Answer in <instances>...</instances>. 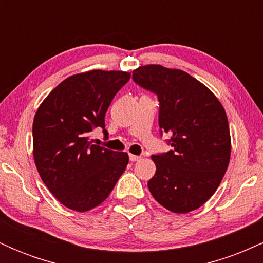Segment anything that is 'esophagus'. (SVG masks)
<instances>
[{"instance_id":"esophagus-1","label":"esophagus","mask_w":263,"mask_h":263,"mask_svg":"<svg viewBox=\"0 0 263 263\" xmlns=\"http://www.w3.org/2000/svg\"><path fill=\"white\" fill-rule=\"evenodd\" d=\"M141 156H136V155H129V161L131 162H136V161H140Z\"/></svg>"}]
</instances>
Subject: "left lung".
I'll list each match as a JSON object with an SVG mask.
<instances>
[{
  "label": "left lung",
  "instance_id": "8db88e82",
  "mask_svg": "<svg viewBox=\"0 0 263 263\" xmlns=\"http://www.w3.org/2000/svg\"><path fill=\"white\" fill-rule=\"evenodd\" d=\"M132 79L156 93L161 135H171L172 149L152 156L156 174L148 182L151 194L173 213L198 209L218 189L230 162L224 107L204 84L183 70L151 64L134 70Z\"/></svg>",
  "mask_w": 263,
  "mask_h": 263
}]
</instances>
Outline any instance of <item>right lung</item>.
I'll return each instance as SVG.
<instances>
[{"instance_id": "1", "label": "right lung", "mask_w": 263, "mask_h": 263, "mask_svg": "<svg viewBox=\"0 0 263 263\" xmlns=\"http://www.w3.org/2000/svg\"><path fill=\"white\" fill-rule=\"evenodd\" d=\"M131 78L125 71L91 70L69 77L42 102L33 121V156L50 193L69 209L91 210L108 197L128 163L126 152L93 144L105 114Z\"/></svg>"}]
</instances>
